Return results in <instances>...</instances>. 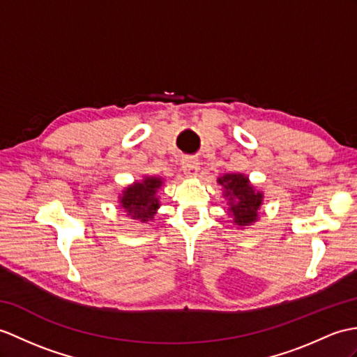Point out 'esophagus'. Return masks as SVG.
Masks as SVG:
<instances>
[{"instance_id":"esophagus-1","label":"esophagus","mask_w":357,"mask_h":357,"mask_svg":"<svg viewBox=\"0 0 357 357\" xmlns=\"http://www.w3.org/2000/svg\"><path fill=\"white\" fill-rule=\"evenodd\" d=\"M182 170L187 176H195L199 172V161L195 158H187L184 162H182Z\"/></svg>"}]
</instances>
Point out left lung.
Instances as JSON below:
<instances>
[{"mask_svg":"<svg viewBox=\"0 0 357 357\" xmlns=\"http://www.w3.org/2000/svg\"><path fill=\"white\" fill-rule=\"evenodd\" d=\"M218 182L227 188L228 205L237 225L243 227L255 222L263 196L254 192L248 178L243 175H225L219 178Z\"/></svg>","mask_w":357,"mask_h":357,"instance_id":"1","label":"left lung"}]
</instances>
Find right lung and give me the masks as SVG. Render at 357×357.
I'll use <instances>...</instances> for the list:
<instances>
[{
    "instance_id": "obj_1",
    "label": "right lung",
    "mask_w": 357,
    "mask_h": 357,
    "mask_svg": "<svg viewBox=\"0 0 357 357\" xmlns=\"http://www.w3.org/2000/svg\"><path fill=\"white\" fill-rule=\"evenodd\" d=\"M161 184L160 178H146L143 182L130 185L121 197V205L126 208L129 216L141 219V222L152 220L155 210L160 206L155 193Z\"/></svg>"
}]
</instances>
